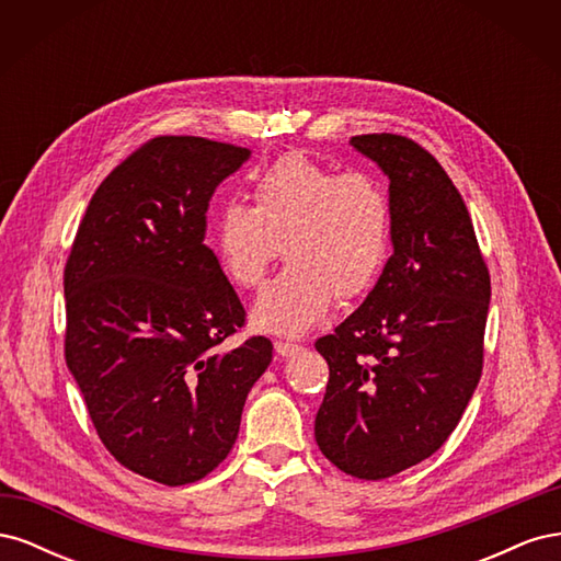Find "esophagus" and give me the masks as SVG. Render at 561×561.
<instances>
[{
  "label": "esophagus",
  "instance_id": "obj_1",
  "mask_svg": "<svg viewBox=\"0 0 561 561\" xmlns=\"http://www.w3.org/2000/svg\"><path fill=\"white\" fill-rule=\"evenodd\" d=\"M276 353L283 355V358H290V355H295L301 346L299 344H293V342H276Z\"/></svg>",
  "mask_w": 561,
  "mask_h": 561
}]
</instances>
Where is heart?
<instances>
[{"mask_svg": "<svg viewBox=\"0 0 561 561\" xmlns=\"http://www.w3.org/2000/svg\"><path fill=\"white\" fill-rule=\"evenodd\" d=\"M393 236V203L381 178L346 171L307 154H285L252 186V208L227 201L213 222L222 274L241 290L260 287L287 260L252 309L264 332L299 336L325 318L332 301L365 297L381 276Z\"/></svg>", "mask_w": 561, "mask_h": 561, "instance_id": "obj_1", "label": "heart"}]
</instances>
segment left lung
I'll list each match as a JSON object with an SVG mask.
<instances>
[{
    "mask_svg": "<svg viewBox=\"0 0 561 561\" xmlns=\"http://www.w3.org/2000/svg\"><path fill=\"white\" fill-rule=\"evenodd\" d=\"M351 145L388 175L393 254L316 351L330 379L316 443L339 470L386 480L447 443L482 377L489 268L466 203L431 151L396 133Z\"/></svg>",
    "mask_w": 561,
    "mask_h": 561,
    "instance_id": "8db88e82",
    "label": "left lung"
}]
</instances>
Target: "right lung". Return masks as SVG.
<instances>
[{"instance_id": "obj_1", "label": "right lung", "mask_w": 561, "mask_h": 561, "mask_svg": "<svg viewBox=\"0 0 561 561\" xmlns=\"http://www.w3.org/2000/svg\"><path fill=\"white\" fill-rule=\"evenodd\" d=\"M248 147L157 135L100 182L65 264V360L98 437L124 468L198 482L231 451L274 344L203 243L215 186Z\"/></svg>"}]
</instances>
